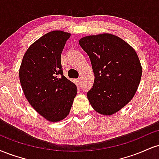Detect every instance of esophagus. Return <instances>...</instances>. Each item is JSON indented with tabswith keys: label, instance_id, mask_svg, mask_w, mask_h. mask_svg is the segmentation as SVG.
<instances>
[{
	"label": "esophagus",
	"instance_id": "1",
	"mask_svg": "<svg viewBox=\"0 0 159 159\" xmlns=\"http://www.w3.org/2000/svg\"><path fill=\"white\" fill-rule=\"evenodd\" d=\"M75 81H76V83L78 84H81V80L80 79V78H78V79H75Z\"/></svg>",
	"mask_w": 159,
	"mask_h": 159
}]
</instances>
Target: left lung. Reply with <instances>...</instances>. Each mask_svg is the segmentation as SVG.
Returning a JSON list of instances; mask_svg holds the SVG:
<instances>
[{
    "label": "left lung",
    "instance_id": "8db88e82",
    "mask_svg": "<svg viewBox=\"0 0 159 159\" xmlns=\"http://www.w3.org/2000/svg\"><path fill=\"white\" fill-rule=\"evenodd\" d=\"M79 44L90 57L94 84L87 93L91 106L110 116L132 100L139 86L142 66L134 49L111 34L87 36Z\"/></svg>",
    "mask_w": 159,
    "mask_h": 159
}]
</instances>
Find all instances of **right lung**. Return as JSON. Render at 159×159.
Segmentation results:
<instances>
[{"instance_id": "right-lung-1", "label": "right lung", "mask_w": 159, "mask_h": 159, "mask_svg": "<svg viewBox=\"0 0 159 159\" xmlns=\"http://www.w3.org/2000/svg\"><path fill=\"white\" fill-rule=\"evenodd\" d=\"M69 33L54 30L27 48L19 69L25 96L37 113L49 122L65 119L69 114L77 87L63 75L61 53Z\"/></svg>"}]
</instances>
